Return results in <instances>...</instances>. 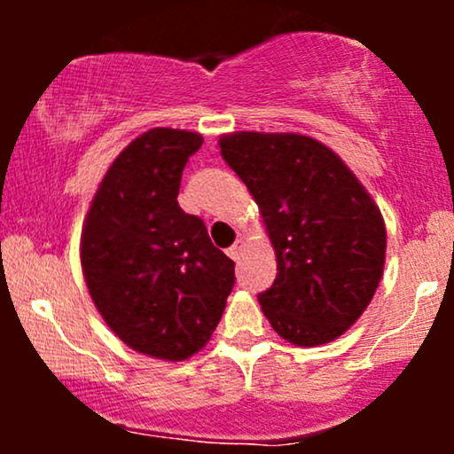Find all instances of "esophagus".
<instances>
[{
  "label": "esophagus",
  "mask_w": 454,
  "mask_h": 454,
  "mask_svg": "<svg viewBox=\"0 0 454 454\" xmlns=\"http://www.w3.org/2000/svg\"><path fill=\"white\" fill-rule=\"evenodd\" d=\"M241 252H243V241H234L232 247H228V256H231L232 260H239Z\"/></svg>",
  "instance_id": "34e87169"
}]
</instances>
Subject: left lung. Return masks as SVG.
Returning <instances> with one entry per match:
<instances>
[{
	"label": "left lung",
	"instance_id": "left-lung-1",
	"mask_svg": "<svg viewBox=\"0 0 454 454\" xmlns=\"http://www.w3.org/2000/svg\"><path fill=\"white\" fill-rule=\"evenodd\" d=\"M222 158L258 202L278 278L258 294L284 340L320 346L350 328L382 279L387 228L340 155L301 134L237 132Z\"/></svg>",
	"mask_w": 454,
	"mask_h": 454
}]
</instances>
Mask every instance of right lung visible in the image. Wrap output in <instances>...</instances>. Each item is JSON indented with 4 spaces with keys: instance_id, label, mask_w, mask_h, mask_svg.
Returning <instances> with one entry per match:
<instances>
[{
    "instance_id": "right-lung-1",
    "label": "right lung",
    "mask_w": 454,
    "mask_h": 454,
    "mask_svg": "<svg viewBox=\"0 0 454 454\" xmlns=\"http://www.w3.org/2000/svg\"><path fill=\"white\" fill-rule=\"evenodd\" d=\"M200 145V134L173 128L132 140L82 226V275L104 322L132 350L164 361H184L211 340L234 286L232 260L176 202Z\"/></svg>"
}]
</instances>
